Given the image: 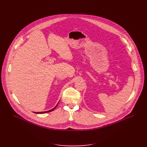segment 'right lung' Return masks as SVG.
Instances as JSON below:
<instances>
[{
    "label": "right lung",
    "instance_id": "obj_1",
    "mask_svg": "<svg viewBox=\"0 0 147 147\" xmlns=\"http://www.w3.org/2000/svg\"><path fill=\"white\" fill-rule=\"evenodd\" d=\"M58 105V104H57ZM57 105L54 107V108H53V109H51V110H49V111H43V112H34L35 113H37V114H43V113H48V112H50V111H53V110H54L55 108H56V107L57 106Z\"/></svg>",
    "mask_w": 147,
    "mask_h": 147
}]
</instances>
